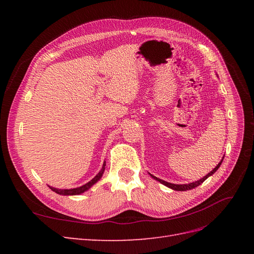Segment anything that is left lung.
Returning a JSON list of instances; mask_svg holds the SVG:
<instances>
[{"mask_svg":"<svg viewBox=\"0 0 254 254\" xmlns=\"http://www.w3.org/2000/svg\"><path fill=\"white\" fill-rule=\"evenodd\" d=\"M224 160V159H222ZM222 160L220 161V162L216 165V167L214 168V170L212 171V172H210L209 174H207L206 176H204L203 178H201V179H199V180H197V181H195V182H191V183H189V184H174V183H170V182H166V181H164V180H161V179H159V178H157V177H155V176H152L151 174H149L153 179L155 180H157V181H159L160 183H162V184H164L165 187H167V188H170V189H172V190H191V189H195V188H197L198 186H200V184L204 181V180H206L207 178H209L210 176H212L215 172H216L218 168H219V166L221 165V162H222Z\"/></svg>","mask_w":254,"mask_h":254,"instance_id":"obj_1","label":"left lung"}]
</instances>
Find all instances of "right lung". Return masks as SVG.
I'll return each instance as SVG.
<instances>
[{"label":"right lung","mask_w":254,"mask_h":254,"mask_svg":"<svg viewBox=\"0 0 254 254\" xmlns=\"http://www.w3.org/2000/svg\"><path fill=\"white\" fill-rule=\"evenodd\" d=\"M105 166H106V162H104L103 164V167L101 172H99L93 179H92L91 181H89L88 183L83 184L82 187H79V188H76V189H70V190H59V189H55V188H52L49 186V188L55 191V193L59 194V195H65V196H68V195H79V194H82L83 191L88 190L92 186H94V184L102 178V176L104 174V171H105Z\"/></svg>","instance_id":"right-lung-1"}]
</instances>
